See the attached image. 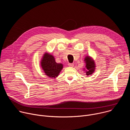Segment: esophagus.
Instances as JSON below:
<instances>
[{
  "label": "esophagus",
  "instance_id": "obj_1",
  "mask_svg": "<svg viewBox=\"0 0 130 130\" xmlns=\"http://www.w3.org/2000/svg\"><path fill=\"white\" fill-rule=\"evenodd\" d=\"M68 66H69V67H73V66H74V65H73V64H71V63H69L68 64Z\"/></svg>",
  "mask_w": 130,
  "mask_h": 130
}]
</instances>
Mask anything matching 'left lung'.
Listing matches in <instances>:
<instances>
[{
    "mask_svg": "<svg viewBox=\"0 0 130 130\" xmlns=\"http://www.w3.org/2000/svg\"><path fill=\"white\" fill-rule=\"evenodd\" d=\"M84 61L86 63V75L87 76L91 75L95 72L96 66L94 60L91 57L86 56L84 59Z\"/></svg>",
    "mask_w": 130,
    "mask_h": 130,
    "instance_id": "obj_1",
    "label": "left lung"
}]
</instances>
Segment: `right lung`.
<instances>
[{"label":"right lung","instance_id":"right-lung-1","mask_svg":"<svg viewBox=\"0 0 130 130\" xmlns=\"http://www.w3.org/2000/svg\"><path fill=\"white\" fill-rule=\"evenodd\" d=\"M40 64L45 75L51 78H57L63 68V65L56 63L54 57L48 52L44 54Z\"/></svg>","mask_w":130,"mask_h":130}]
</instances>
